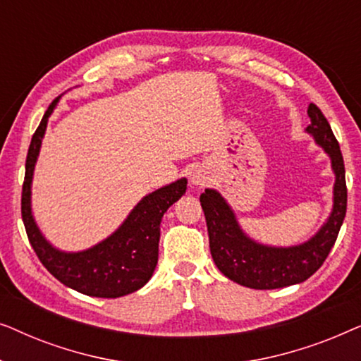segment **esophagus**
<instances>
[{
	"mask_svg": "<svg viewBox=\"0 0 361 361\" xmlns=\"http://www.w3.org/2000/svg\"><path fill=\"white\" fill-rule=\"evenodd\" d=\"M192 184L204 187L207 184V177L202 174V172H195V174L192 176Z\"/></svg>",
	"mask_w": 361,
	"mask_h": 361,
	"instance_id": "obj_1",
	"label": "esophagus"
}]
</instances>
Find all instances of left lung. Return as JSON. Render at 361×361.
Here are the masks:
<instances>
[{"instance_id":"1","label":"left lung","mask_w":361,"mask_h":361,"mask_svg":"<svg viewBox=\"0 0 361 361\" xmlns=\"http://www.w3.org/2000/svg\"><path fill=\"white\" fill-rule=\"evenodd\" d=\"M307 113V133L330 156L335 172L334 210L317 235L290 248L259 245L241 231L233 212L219 192L207 189L200 195L212 258L226 278L246 288L278 289L309 279L329 256L347 214V182L338 141L317 105L310 103Z\"/></svg>"}]
</instances>
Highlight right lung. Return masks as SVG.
Segmentation results:
<instances>
[{
  "instance_id": "1",
  "label": "right lung",
  "mask_w": 361,
  "mask_h": 361,
  "mask_svg": "<svg viewBox=\"0 0 361 361\" xmlns=\"http://www.w3.org/2000/svg\"><path fill=\"white\" fill-rule=\"evenodd\" d=\"M57 100L49 105L34 133L26 157L21 215L29 243L46 269L62 284L92 298H121L141 289L157 264L161 220L169 207L184 195L187 180L179 179L146 195L120 228L105 241L80 253H63L49 245L31 214V182L47 118Z\"/></svg>"
}]
</instances>
